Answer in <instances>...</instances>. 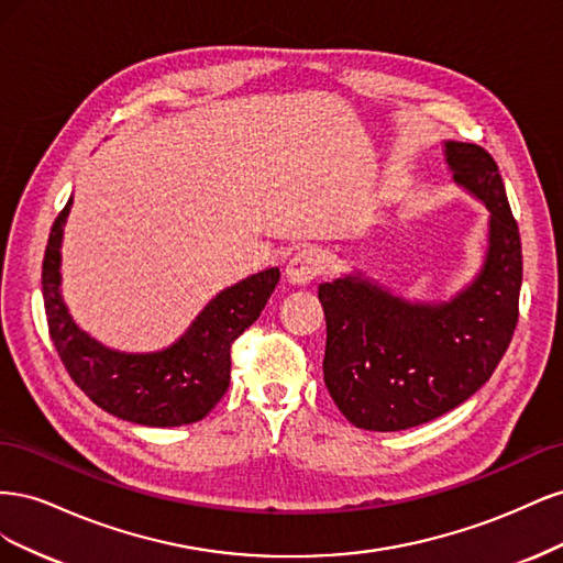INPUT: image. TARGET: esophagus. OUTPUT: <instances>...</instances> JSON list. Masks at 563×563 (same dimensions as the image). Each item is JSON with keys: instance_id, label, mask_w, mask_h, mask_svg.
<instances>
[{"instance_id": "esophagus-1", "label": "esophagus", "mask_w": 563, "mask_h": 563, "mask_svg": "<svg viewBox=\"0 0 563 563\" xmlns=\"http://www.w3.org/2000/svg\"><path fill=\"white\" fill-rule=\"evenodd\" d=\"M323 267V255L317 249H300L291 255V261L286 263V279L291 284L305 286L310 284Z\"/></svg>"}]
</instances>
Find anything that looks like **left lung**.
I'll use <instances>...</instances> for the list:
<instances>
[{
  "label": "left lung",
  "mask_w": 563,
  "mask_h": 563,
  "mask_svg": "<svg viewBox=\"0 0 563 563\" xmlns=\"http://www.w3.org/2000/svg\"><path fill=\"white\" fill-rule=\"evenodd\" d=\"M457 185L490 213L476 279L449 302H408L362 277L319 284L327 314L323 383L354 428L397 432L449 413L500 364L519 319L521 240L498 164L474 143H446Z\"/></svg>",
  "instance_id": "obj_1"
}]
</instances>
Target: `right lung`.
Here are the masks:
<instances>
[{"instance_id": "obj_1", "label": "right lung", "mask_w": 563, "mask_h": 563, "mask_svg": "<svg viewBox=\"0 0 563 563\" xmlns=\"http://www.w3.org/2000/svg\"><path fill=\"white\" fill-rule=\"evenodd\" d=\"M73 197L54 220L42 263L48 335L75 385L103 411L147 428L201 420L230 385V347L261 317L279 282L269 267L220 291L185 335L162 352L126 354L84 333L60 296V240Z\"/></svg>"}]
</instances>
